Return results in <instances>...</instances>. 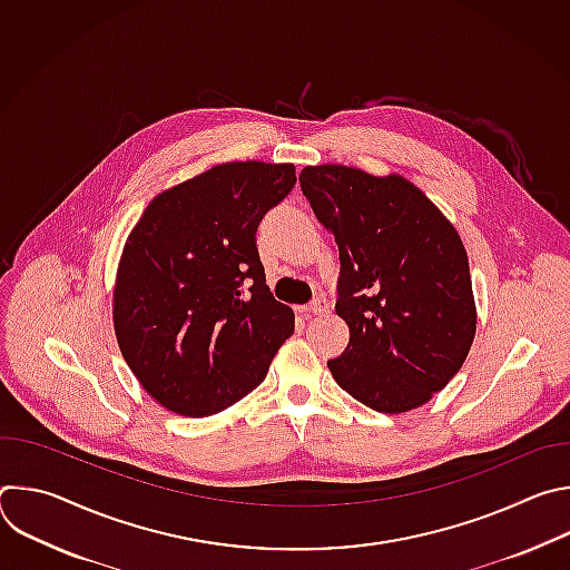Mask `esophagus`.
I'll return each instance as SVG.
<instances>
[{
  "label": "esophagus",
  "mask_w": 570,
  "mask_h": 570,
  "mask_svg": "<svg viewBox=\"0 0 570 570\" xmlns=\"http://www.w3.org/2000/svg\"><path fill=\"white\" fill-rule=\"evenodd\" d=\"M327 311H330V304L324 299H313L308 306H302V313H306V315H322Z\"/></svg>",
  "instance_id": "34e87169"
}]
</instances>
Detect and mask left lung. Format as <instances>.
I'll return each mask as SVG.
<instances>
[{
    "label": "left lung",
    "mask_w": 570,
    "mask_h": 570,
    "mask_svg": "<svg viewBox=\"0 0 570 570\" xmlns=\"http://www.w3.org/2000/svg\"><path fill=\"white\" fill-rule=\"evenodd\" d=\"M341 253L347 350L327 365L372 411L420 409L460 372L475 336L469 259L453 223L403 176L320 165L299 174Z\"/></svg>",
    "instance_id": "1"
}]
</instances>
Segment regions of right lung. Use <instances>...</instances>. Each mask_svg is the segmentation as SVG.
Returning a JSON list of instances; mask_svg holds the SVG:
<instances>
[{
	"label": "right lung",
	"mask_w": 570,
	"mask_h": 570,
	"mask_svg": "<svg viewBox=\"0 0 570 570\" xmlns=\"http://www.w3.org/2000/svg\"><path fill=\"white\" fill-rule=\"evenodd\" d=\"M293 165L223 161L157 194L126 238L112 293L119 350L167 411L216 415L250 394L293 334L266 286L257 227ZM252 288L242 293V282Z\"/></svg>",
	"instance_id": "obj_1"
}]
</instances>
